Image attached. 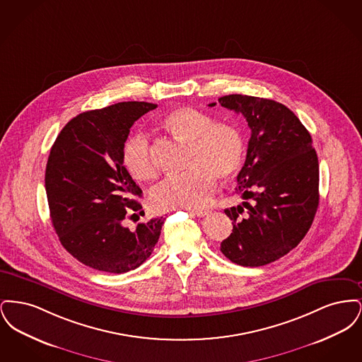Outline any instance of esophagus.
Masks as SVG:
<instances>
[{
    "label": "esophagus",
    "mask_w": 362,
    "mask_h": 362,
    "mask_svg": "<svg viewBox=\"0 0 362 362\" xmlns=\"http://www.w3.org/2000/svg\"><path fill=\"white\" fill-rule=\"evenodd\" d=\"M191 213H194L197 217H206L209 216V210H189Z\"/></svg>",
    "instance_id": "esophagus-1"
}]
</instances>
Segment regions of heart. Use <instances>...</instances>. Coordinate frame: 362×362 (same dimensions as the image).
Segmentation results:
<instances>
[{
	"label": "heart",
	"instance_id": "b5f03b06",
	"mask_svg": "<svg viewBox=\"0 0 362 362\" xmlns=\"http://www.w3.org/2000/svg\"><path fill=\"white\" fill-rule=\"evenodd\" d=\"M164 124L177 137L191 144L187 173L170 175L152 191V202L158 209H199L209 202L216 176L228 179L239 170L243 139L239 130L226 122L214 119L191 107L171 111ZM122 163L137 180H149L157 173L149 138L134 133L122 148Z\"/></svg>",
	"mask_w": 362,
	"mask_h": 362
}]
</instances>
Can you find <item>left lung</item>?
Instances as JSON below:
<instances>
[{
  "label": "left lung",
  "mask_w": 362,
  "mask_h": 362,
  "mask_svg": "<svg viewBox=\"0 0 362 362\" xmlns=\"http://www.w3.org/2000/svg\"><path fill=\"white\" fill-rule=\"evenodd\" d=\"M218 103L240 112L251 129L235 189L244 202L225 209L233 229L220 250L236 264L264 266L310 230L319 205L317 155L308 130L286 105L247 95L223 96Z\"/></svg>",
  "instance_id": "obj_1"
}]
</instances>
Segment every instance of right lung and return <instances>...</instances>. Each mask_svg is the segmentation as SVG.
I'll use <instances>...</instances> for the list:
<instances>
[{"mask_svg": "<svg viewBox=\"0 0 362 362\" xmlns=\"http://www.w3.org/2000/svg\"><path fill=\"white\" fill-rule=\"evenodd\" d=\"M156 107L123 102L86 111L66 123L52 146L45 183L52 226L70 255L95 270H134L160 238L163 217L133 229L124 225L141 207L136 198L142 189L122 163L130 127Z\"/></svg>", "mask_w": 362, "mask_h": 362, "instance_id": "1", "label": "right lung"}]
</instances>
